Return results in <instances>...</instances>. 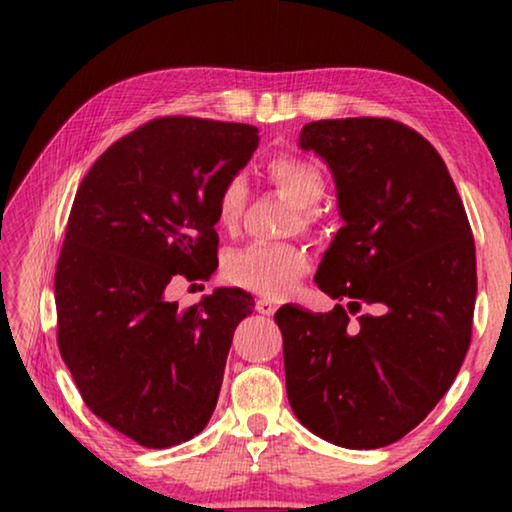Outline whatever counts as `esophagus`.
Wrapping results in <instances>:
<instances>
[{"label":"esophagus","mask_w":512,"mask_h":512,"mask_svg":"<svg viewBox=\"0 0 512 512\" xmlns=\"http://www.w3.org/2000/svg\"><path fill=\"white\" fill-rule=\"evenodd\" d=\"M255 309L259 311V314H264V316H273L275 309H277V302L271 300V298H259L255 302Z\"/></svg>","instance_id":"obj_1"}]
</instances>
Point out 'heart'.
Wrapping results in <instances>:
<instances>
[{"label": "heart", "mask_w": 512, "mask_h": 512, "mask_svg": "<svg viewBox=\"0 0 512 512\" xmlns=\"http://www.w3.org/2000/svg\"><path fill=\"white\" fill-rule=\"evenodd\" d=\"M266 176L280 192L300 207L305 223L314 219V207L325 194V178L314 162L300 155H277L266 167ZM246 205V183L230 178L216 198V221L232 228ZM307 250L296 244H250L225 257L223 271L230 282L266 296H282L309 271Z\"/></svg>", "instance_id": "b5f03b06"}]
</instances>
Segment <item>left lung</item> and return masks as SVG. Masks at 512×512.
<instances>
[{
	"label": "left lung",
	"instance_id": "left-lung-1",
	"mask_svg": "<svg viewBox=\"0 0 512 512\" xmlns=\"http://www.w3.org/2000/svg\"><path fill=\"white\" fill-rule=\"evenodd\" d=\"M298 144L334 176L343 225L314 280L348 309H277L291 409L327 443L386 447L427 418L470 348V221L443 158L400 121H311ZM361 304L376 314L352 326Z\"/></svg>",
	"mask_w": 512,
	"mask_h": 512
}]
</instances>
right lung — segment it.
<instances>
[{
  "mask_svg": "<svg viewBox=\"0 0 512 512\" xmlns=\"http://www.w3.org/2000/svg\"><path fill=\"white\" fill-rule=\"evenodd\" d=\"M257 144L248 124L160 117L112 144L76 192L54 280L60 357L90 411L142 447L205 429L253 314L241 289L178 307L167 287L219 266L216 198Z\"/></svg>",
  "mask_w": 512,
  "mask_h": 512,
  "instance_id": "1",
  "label": "right lung"
}]
</instances>
